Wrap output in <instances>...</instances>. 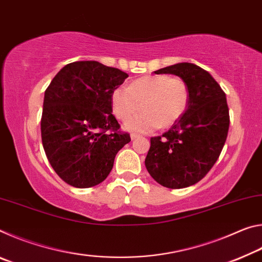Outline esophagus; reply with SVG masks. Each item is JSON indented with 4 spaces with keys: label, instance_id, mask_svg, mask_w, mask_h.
<instances>
[{
    "label": "esophagus",
    "instance_id": "34e87169",
    "mask_svg": "<svg viewBox=\"0 0 262 262\" xmlns=\"http://www.w3.org/2000/svg\"><path fill=\"white\" fill-rule=\"evenodd\" d=\"M137 137H140V135L136 134V133H132V134H130V139L132 140H135V139H137Z\"/></svg>",
    "mask_w": 262,
    "mask_h": 262
}]
</instances>
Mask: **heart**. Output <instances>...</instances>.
<instances>
[{
  "label": "heart",
  "mask_w": 262,
  "mask_h": 262,
  "mask_svg": "<svg viewBox=\"0 0 262 262\" xmlns=\"http://www.w3.org/2000/svg\"><path fill=\"white\" fill-rule=\"evenodd\" d=\"M189 101V90L184 79L167 75H150L118 88L111 98L117 119L127 121L142 108L143 113L128 121L125 128L135 132H151L167 128L180 120Z\"/></svg>",
  "instance_id": "heart-1"
}]
</instances>
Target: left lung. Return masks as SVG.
I'll list each match as a JSON object with an SVG mask.
<instances>
[{
    "label": "left lung",
    "instance_id": "obj_1",
    "mask_svg": "<svg viewBox=\"0 0 262 262\" xmlns=\"http://www.w3.org/2000/svg\"><path fill=\"white\" fill-rule=\"evenodd\" d=\"M154 73L184 79L189 101L180 120L162 136L150 139L145 167L164 187H188L210 171L224 147L230 125L227 97L211 75L196 64L181 62Z\"/></svg>",
    "mask_w": 262,
    "mask_h": 262
}]
</instances>
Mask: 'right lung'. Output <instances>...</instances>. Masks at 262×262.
Wrapping results in <instances>:
<instances>
[{"label": "right lung", "mask_w": 262, "mask_h": 262, "mask_svg": "<svg viewBox=\"0 0 262 262\" xmlns=\"http://www.w3.org/2000/svg\"><path fill=\"white\" fill-rule=\"evenodd\" d=\"M128 77L97 61L64 66L45 91L41 140L48 162L60 178L77 188L100 184L115 155L129 143L112 114V94ZM110 133H108V132Z\"/></svg>", "instance_id": "right-lung-1"}]
</instances>
